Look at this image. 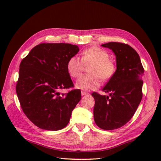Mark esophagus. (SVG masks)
Instances as JSON below:
<instances>
[{"label": "esophagus", "instance_id": "obj_1", "mask_svg": "<svg viewBox=\"0 0 161 161\" xmlns=\"http://www.w3.org/2000/svg\"><path fill=\"white\" fill-rule=\"evenodd\" d=\"M81 95H88V93H86V91H81Z\"/></svg>", "mask_w": 161, "mask_h": 161}]
</instances>
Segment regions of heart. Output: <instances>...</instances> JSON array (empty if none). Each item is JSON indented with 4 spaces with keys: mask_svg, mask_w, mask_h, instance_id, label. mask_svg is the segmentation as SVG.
Segmentation results:
<instances>
[{
    "mask_svg": "<svg viewBox=\"0 0 161 161\" xmlns=\"http://www.w3.org/2000/svg\"><path fill=\"white\" fill-rule=\"evenodd\" d=\"M92 64L89 68L91 74L84 75L78 79L76 86L80 89L89 91L99 87L100 77L106 81L111 79L116 70L115 63L109 59V54L98 47H92L81 53V60L77 56L71 57L68 61L67 70L72 77L76 78L82 72L84 65Z\"/></svg>",
    "mask_w": 161,
    "mask_h": 161,
    "instance_id": "obj_1",
    "label": "heart"
}]
</instances>
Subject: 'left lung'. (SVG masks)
Listing matches in <instances>:
<instances>
[{
  "mask_svg": "<svg viewBox=\"0 0 161 161\" xmlns=\"http://www.w3.org/2000/svg\"><path fill=\"white\" fill-rule=\"evenodd\" d=\"M102 46L114 52L117 69L102 89L108 96L92 93L94 120L100 128L113 130L126 125L137 110L142 97L145 70L138 54L127 44L109 42Z\"/></svg>",
  "mask_w": 161,
  "mask_h": 161,
  "instance_id": "obj_1",
  "label": "left lung"
}]
</instances>
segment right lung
<instances>
[{"label": "right lung", "instance_id": "1", "mask_svg": "<svg viewBox=\"0 0 161 161\" xmlns=\"http://www.w3.org/2000/svg\"><path fill=\"white\" fill-rule=\"evenodd\" d=\"M79 50L70 43H41L20 62L16 94L24 114L38 127L57 131L69 122L81 91H59L74 86L67 63Z\"/></svg>", "mask_w": 161, "mask_h": 161}]
</instances>
